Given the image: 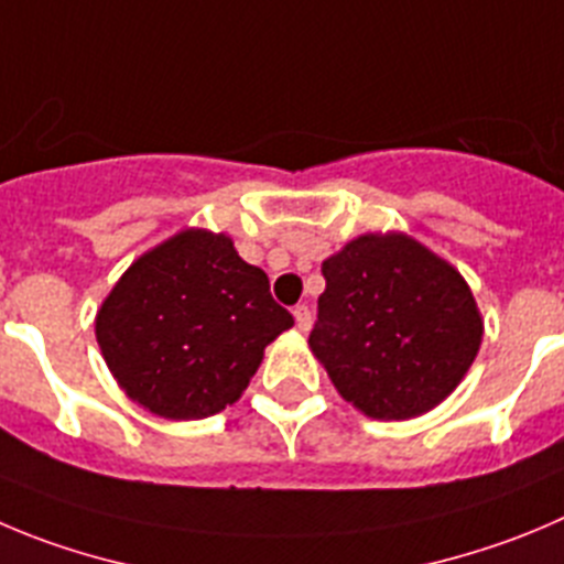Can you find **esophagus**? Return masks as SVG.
I'll use <instances>...</instances> for the list:
<instances>
[{"mask_svg": "<svg viewBox=\"0 0 564 564\" xmlns=\"http://www.w3.org/2000/svg\"><path fill=\"white\" fill-rule=\"evenodd\" d=\"M294 325H297V330H303L306 334L308 328H312V312H308V306H294Z\"/></svg>", "mask_w": 564, "mask_h": 564, "instance_id": "obj_1", "label": "esophagus"}]
</instances>
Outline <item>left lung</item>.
<instances>
[{
    "label": "left lung",
    "mask_w": 564,
    "mask_h": 564,
    "mask_svg": "<svg viewBox=\"0 0 564 564\" xmlns=\"http://www.w3.org/2000/svg\"><path fill=\"white\" fill-rule=\"evenodd\" d=\"M308 347L372 420L440 406L476 361L484 319L462 272L409 234H365L323 261Z\"/></svg>",
    "instance_id": "obj_1"
}]
</instances>
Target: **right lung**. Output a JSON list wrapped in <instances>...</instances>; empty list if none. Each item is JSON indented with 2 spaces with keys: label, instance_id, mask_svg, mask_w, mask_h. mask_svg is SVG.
<instances>
[{
  "label": "right lung",
  "instance_id": "1",
  "mask_svg": "<svg viewBox=\"0 0 564 564\" xmlns=\"http://www.w3.org/2000/svg\"><path fill=\"white\" fill-rule=\"evenodd\" d=\"M294 325L228 234L186 228L139 256L99 306L94 330L130 401L166 420L234 406Z\"/></svg>",
  "mask_w": 564,
  "mask_h": 564
}]
</instances>
